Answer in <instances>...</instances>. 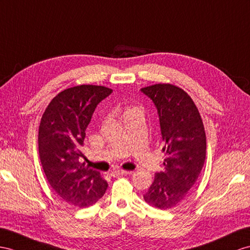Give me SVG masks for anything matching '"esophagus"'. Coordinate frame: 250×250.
Here are the masks:
<instances>
[{
	"label": "esophagus",
	"instance_id": "obj_1",
	"mask_svg": "<svg viewBox=\"0 0 250 250\" xmlns=\"http://www.w3.org/2000/svg\"><path fill=\"white\" fill-rule=\"evenodd\" d=\"M125 174H132L131 171H124V170H114L111 172L112 176H121V175H125Z\"/></svg>",
	"mask_w": 250,
	"mask_h": 250
}]
</instances>
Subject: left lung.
<instances>
[{
	"mask_svg": "<svg viewBox=\"0 0 250 250\" xmlns=\"http://www.w3.org/2000/svg\"><path fill=\"white\" fill-rule=\"evenodd\" d=\"M154 102L159 116L166 152L165 170L144 195L150 206L158 209L175 207L195 184L206 159V134L197 107L190 96L169 83L143 87Z\"/></svg>",
	"mask_w": 250,
	"mask_h": 250,
	"instance_id": "obj_1",
	"label": "left lung"
}]
</instances>
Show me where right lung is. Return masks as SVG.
Listing matches in <instances>:
<instances>
[{
    "label": "right lung",
    "mask_w": 250,
    "mask_h": 250,
    "mask_svg": "<svg viewBox=\"0 0 250 250\" xmlns=\"http://www.w3.org/2000/svg\"><path fill=\"white\" fill-rule=\"evenodd\" d=\"M112 92L101 85L69 87L54 97L42 115L38 135L42 168L54 191L69 205L92 206L105 193L107 183L79 162V149L96 106Z\"/></svg>",
    "instance_id": "right-lung-1"
}]
</instances>
